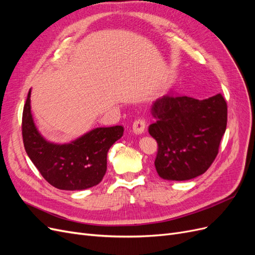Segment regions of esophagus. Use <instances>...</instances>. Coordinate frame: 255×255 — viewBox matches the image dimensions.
<instances>
[{
	"label": "esophagus",
	"instance_id": "1",
	"mask_svg": "<svg viewBox=\"0 0 255 255\" xmlns=\"http://www.w3.org/2000/svg\"><path fill=\"white\" fill-rule=\"evenodd\" d=\"M145 129V120L143 118H138L133 123V132L137 135L142 134Z\"/></svg>",
	"mask_w": 255,
	"mask_h": 255
}]
</instances>
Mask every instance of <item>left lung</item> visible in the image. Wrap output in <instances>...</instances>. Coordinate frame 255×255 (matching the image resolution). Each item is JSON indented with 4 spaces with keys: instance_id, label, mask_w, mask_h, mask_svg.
<instances>
[{
    "instance_id": "left-lung-1",
    "label": "left lung",
    "mask_w": 255,
    "mask_h": 255,
    "mask_svg": "<svg viewBox=\"0 0 255 255\" xmlns=\"http://www.w3.org/2000/svg\"><path fill=\"white\" fill-rule=\"evenodd\" d=\"M149 127L157 141L156 171L164 180L186 181L203 174L218 154L228 106L221 94L198 100L164 96L153 103Z\"/></svg>"
}]
</instances>
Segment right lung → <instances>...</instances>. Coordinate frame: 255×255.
I'll list each match as a JSON object with an SVG mask.
<instances>
[{"label": "right lung", "mask_w": 255, "mask_h": 255, "mask_svg": "<svg viewBox=\"0 0 255 255\" xmlns=\"http://www.w3.org/2000/svg\"><path fill=\"white\" fill-rule=\"evenodd\" d=\"M123 127L97 128L70 143L45 140L38 132L30 112V90L22 115V137L28 157L52 186L82 190L102 181L107 168V152L122 137Z\"/></svg>", "instance_id": "right-lung-1"}]
</instances>
